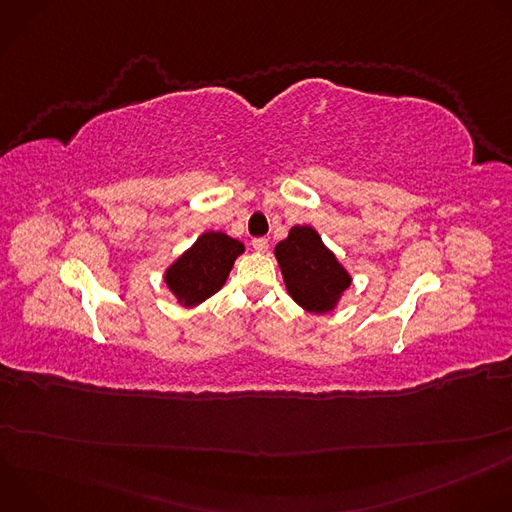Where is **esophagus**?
<instances>
[{"label": "esophagus", "mask_w": 512, "mask_h": 512, "mask_svg": "<svg viewBox=\"0 0 512 512\" xmlns=\"http://www.w3.org/2000/svg\"><path fill=\"white\" fill-rule=\"evenodd\" d=\"M253 249H255L257 253H265V251L269 249L267 239H253Z\"/></svg>", "instance_id": "1"}]
</instances>
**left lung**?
<instances>
[{
    "mask_svg": "<svg viewBox=\"0 0 512 512\" xmlns=\"http://www.w3.org/2000/svg\"><path fill=\"white\" fill-rule=\"evenodd\" d=\"M275 257L287 294L308 312L334 310L350 285L348 271L312 227L291 229L287 239L275 245Z\"/></svg>",
    "mask_w": 512,
    "mask_h": 512,
    "instance_id": "8db88e82",
    "label": "left lung"
}]
</instances>
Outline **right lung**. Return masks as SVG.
Wrapping results in <instances>:
<instances>
[{
    "instance_id": "obj_1",
    "label": "right lung",
    "mask_w": 512,
    "mask_h": 512,
    "mask_svg": "<svg viewBox=\"0 0 512 512\" xmlns=\"http://www.w3.org/2000/svg\"><path fill=\"white\" fill-rule=\"evenodd\" d=\"M243 251L245 245L241 241L208 231L166 269V285L178 304L186 308L198 306L225 285L235 259Z\"/></svg>"
}]
</instances>
